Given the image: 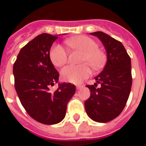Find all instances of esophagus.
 <instances>
[{
    "instance_id": "34e87169",
    "label": "esophagus",
    "mask_w": 146,
    "mask_h": 146,
    "mask_svg": "<svg viewBox=\"0 0 146 146\" xmlns=\"http://www.w3.org/2000/svg\"><path fill=\"white\" fill-rule=\"evenodd\" d=\"M83 88V85H77L76 86V89L77 90H80V89H81Z\"/></svg>"
}]
</instances>
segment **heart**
Returning a JSON list of instances; mask_svg holds the SVG:
<instances>
[{"mask_svg":"<svg viewBox=\"0 0 146 146\" xmlns=\"http://www.w3.org/2000/svg\"><path fill=\"white\" fill-rule=\"evenodd\" d=\"M66 44L70 48L83 51L79 66H68L61 70V76L64 81L78 84L91 75L90 66L95 69H100L105 62L104 53L98 48L97 43L87 36H78L67 39ZM50 58L55 66H64L68 60V52L62 45L54 44L50 50Z\"/></svg>","mask_w":146,"mask_h":146,"instance_id":"1","label":"heart"}]
</instances>
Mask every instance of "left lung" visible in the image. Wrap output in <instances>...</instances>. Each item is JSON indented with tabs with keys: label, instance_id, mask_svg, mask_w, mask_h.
Listing matches in <instances>:
<instances>
[{
	"label": "left lung",
	"instance_id": "8db88e82",
	"mask_svg": "<svg viewBox=\"0 0 146 146\" xmlns=\"http://www.w3.org/2000/svg\"><path fill=\"white\" fill-rule=\"evenodd\" d=\"M90 34L97 36L104 45L107 61L103 70L95 77V84L87 85L91 95L84 106L91 119L106 123L117 117L125 107L131 89V62L121 42L101 31Z\"/></svg>",
	"mask_w": 146,
	"mask_h": 146
}]
</instances>
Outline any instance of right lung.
Wrapping results in <instances>:
<instances>
[{"instance_id": "obj_1", "label": "right lung", "mask_w": 146, "mask_h": 146, "mask_svg": "<svg viewBox=\"0 0 146 146\" xmlns=\"http://www.w3.org/2000/svg\"><path fill=\"white\" fill-rule=\"evenodd\" d=\"M57 35L40 34L24 46L13 66L15 88L27 113L37 122L55 124L66 116L67 103L76 92L70 83H58L59 73L50 58V49Z\"/></svg>"}]
</instances>
